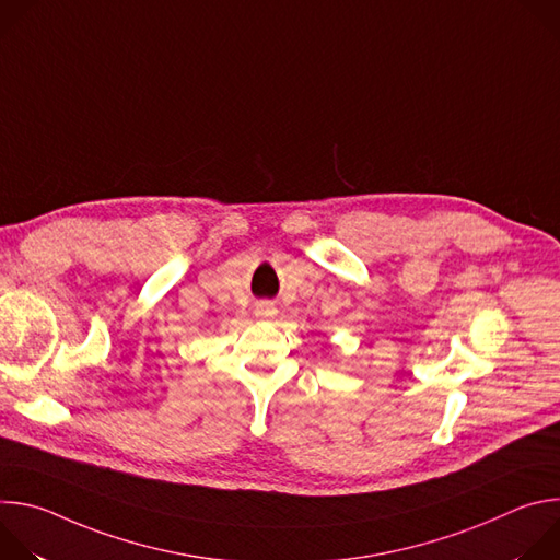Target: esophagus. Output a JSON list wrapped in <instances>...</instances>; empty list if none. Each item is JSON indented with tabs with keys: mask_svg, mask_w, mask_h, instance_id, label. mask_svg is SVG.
<instances>
[{
	"mask_svg": "<svg viewBox=\"0 0 560 560\" xmlns=\"http://www.w3.org/2000/svg\"><path fill=\"white\" fill-rule=\"evenodd\" d=\"M275 305L270 303V301H261V303H257V316H261V318H268V316H275Z\"/></svg>",
	"mask_w": 560,
	"mask_h": 560,
	"instance_id": "34e87169",
	"label": "esophagus"
}]
</instances>
